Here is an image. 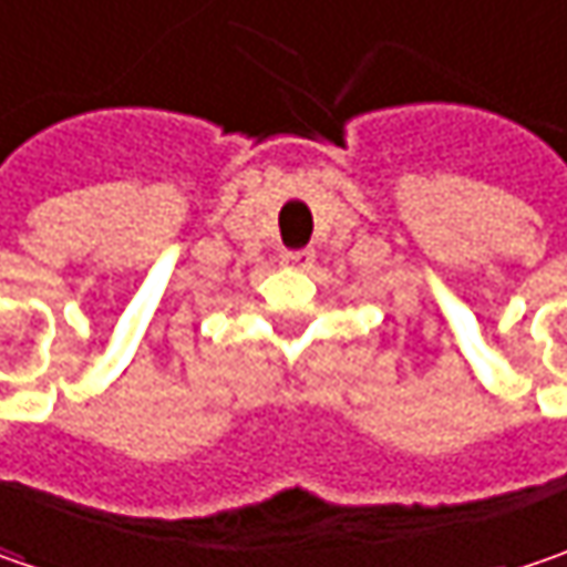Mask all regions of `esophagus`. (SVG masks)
<instances>
[{
  "label": "esophagus",
  "mask_w": 567,
  "mask_h": 567,
  "mask_svg": "<svg viewBox=\"0 0 567 567\" xmlns=\"http://www.w3.org/2000/svg\"><path fill=\"white\" fill-rule=\"evenodd\" d=\"M282 262L285 266H291V269H308V266L315 262V250H308V247H301V250H285Z\"/></svg>",
  "instance_id": "1"
}]
</instances>
